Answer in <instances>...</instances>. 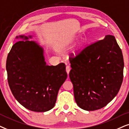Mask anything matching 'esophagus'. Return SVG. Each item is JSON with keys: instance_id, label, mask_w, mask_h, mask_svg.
Instances as JSON below:
<instances>
[{"instance_id": "obj_1", "label": "esophagus", "mask_w": 129, "mask_h": 129, "mask_svg": "<svg viewBox=\"0 0 129 129\" xmlns=\"http://www.w3.org/2000/svg\"><path fill=\"white\" fill-rule=\"evenodd\" d=\"M70 70H71V67H70V66H67L66 67V71H67V73L68 75V74L70 73Z\"/></svg>"}]
</instances>
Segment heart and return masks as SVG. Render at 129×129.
Segmentation results:
<instances>
[{"mask_svg": "<svg viewBox=\"0 0 129 129\" xmlns=\"http://www.w3.org/2000/svg\"><path fill=\"white\" fill-rule=\"evenodd\" d=\"M79 38H80V37H79L78 35L73 36V37H72L71 38L69 39V41H68V44H74V43L76 42L78 40ZM83 47H84V41H81V42L78 44L77 49H75L74 54H78V53H80L81 51H82V48H83Z\"/></svg>", "mask_w": 129, "mask_h": 129, "instance_id": "obj_1", "label": "heart"}]
</instances>
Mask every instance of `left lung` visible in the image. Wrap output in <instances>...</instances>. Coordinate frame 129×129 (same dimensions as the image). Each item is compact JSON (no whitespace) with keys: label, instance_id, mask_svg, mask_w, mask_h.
<instances>
[{"label":"left lung","instance_id":"8db88e82","mask_svg":"<svg viewBox=\"0 0 129 129\" xmlns=\"http://www.w3.org/2000/svg\"><path fill=\"white\" fill-rule=\"evenodd\" d=\"M70 78L81 109H100L116 97L123 82L124 61L114 36L106 35L87 46L75 57H70Z\"/></svg>","mask_w":129,"mask_h":129}]
</instances>
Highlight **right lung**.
Segmentation results:
<instances>
[{
	"label": "right lung",
	"instance_id": "right-lung-1",
	"mask_svg": "<svg viewBox=\"0 0 129 129\" xmlns=\"http://www.w3.org/2000/svg\"><path fill=\"white\" fill-rule=\"evenodd\" d=\"M31 38V36L29 37ZM6 60L8 81L13 96L26 109L45 112L55 104L58 91L67 78L66 65L46 64L43 48L20 35Z\"/></svg>",
	"mask_w": 129,
	"mask_h": 129
}]
</instances>
